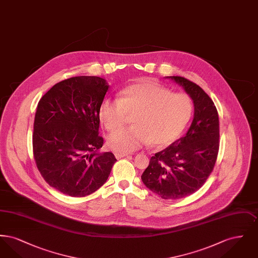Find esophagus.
<instances>
[{
    "mask_svg": "<svg viewBox=\"0 0 258 258\" xmlns=\"http://www.w3.org/2000/svg\"><path fill=\"white\" fill-rule=\"evenodd\" d=\"M130 154H126V153H115V157L116 159H121L123 157H128Z\"/></svg>",
    "mask_w": 258,
    "mask_h": 258,
    "instance_id": "esophagus-1",
    "label": "esophagus"
}]
</instances>
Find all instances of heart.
Masks as SVG:
<instances>
[{
  "label": "heart",
  "mask_w": 258,
  "mask_h": 258,
  "mask_svg": "<svg viewBox=\"0 0 258 258\" xmlns=\"http://www.w3.org/2000/svg\"><path fill=\"white\" fill-rule=\"evenodd\" d=\"M192 105L184 94L170 93L159 84L141 81L125 87L120 98H105L98 109L104 127L114 132L134 114V125L108 137V145L117 153H133L150 141L165 145L176 139L188 123Z\"/></svg>",
  "instance_id": "b5f03b06"
}]
</instances>
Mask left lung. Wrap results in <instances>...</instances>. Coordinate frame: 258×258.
<instances>
[{
	"instance_id": "1",
	"label": "left lung",
	"mask_w": 258,
	"mask_h": 258,
	"mask_svg": "<svg viewBox=\"0 0 258 258\" xmlns=\"http://www.w3.org/2000/svg\"><path fill=\"white\" fill-rule=\"evenodd\" d=\"M191 98L195 114L186 134L155 154L141 180L163 199H179L198 190L213 171L220 140L219 114L213 100L196 83L167 76Z\"/></svg>"
}]
</instances>
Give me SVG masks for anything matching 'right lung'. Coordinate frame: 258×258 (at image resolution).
Returning a JSON list of instances; mask_svg holds the SVG:
<instances>
[{"mask_svg":"<svg viewBox=\"0 0 258 258\" xmlns=\"http://www.w3.org/2000/svg\"><path fill=\"white\" fill-rule=\"evenodd\" d=\"M108 88L101 77H72L55 84L37 104L34 158L46 183L63 195L95 192L117 160L110 152L99 151L98 109Z\"/></svg>","mask_w":258,"mask_h":258,"instance_id":"1","label":"right lung"}]
</instances>
